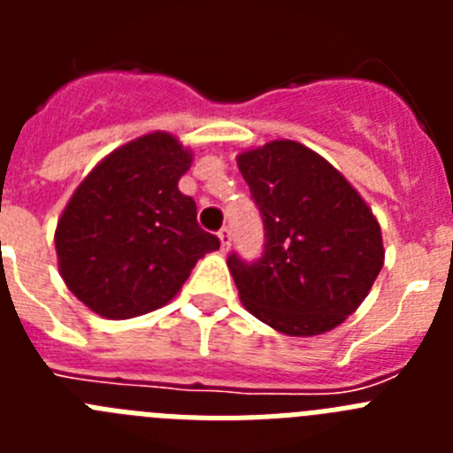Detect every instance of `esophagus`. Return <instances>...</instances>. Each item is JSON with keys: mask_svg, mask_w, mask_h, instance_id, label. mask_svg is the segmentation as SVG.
I'll return each instance as SVG.
<instances>
[{"mask_svg": "<svg viewBox=\"0 0 453 453\" xmlns=\"http://www.w3.org/2000/svg\"><path fill=\"white\" fill-rule=\"evenodd\" d=\"M218 238H219V245H222V251H229V247H231V229H229V226H222V229H219V234H218Z\"/></svg>", "mask_w": 453, "mask_h": 453, "instance_id": "obj_1", "label": "esophagus"}]
</instances>
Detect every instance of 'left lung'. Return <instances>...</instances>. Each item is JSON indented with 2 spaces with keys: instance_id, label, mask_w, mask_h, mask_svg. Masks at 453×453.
Returning <instances> with one entry per match:
<instances>
[{
  "instance_id": "8db88e82",
  "label": "left lung",
  "mask_w": 453,
  "mask_h": 453,
  "mask_svg": "<svg viewBox=\"0 0 453 453\" xmlns=\"http://www.w3.org/2000/svg\"><path fill=\"white\" fill-rule=\"evenodd\" d=\"M265 224L256 263L231 254L240 302L279 334L319 335L345 322L383 267L381 226L326 158L295 140L238 156Z\"/></svg>"
}]
</instances>
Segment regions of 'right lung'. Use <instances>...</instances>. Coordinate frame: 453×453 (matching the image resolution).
<instances>
[{
  "instance_id": "obj_1",
  "label": "right lung",
  "mask_w": 453,
  "mask_h": 453,
  "mask_svg": "<svg viewBox=\"0 0 453 453\" xmlns=\"http://www.w3.org/2000/svg\"><path fill=\"white\" fill-rule=\"evenodd\" d=\"M192 151L172 134L140 135L92 167L56 224L58 272L92 313L129 319L165 306L219 240L179 190Z\"/></svg>"
}]
</instances>
